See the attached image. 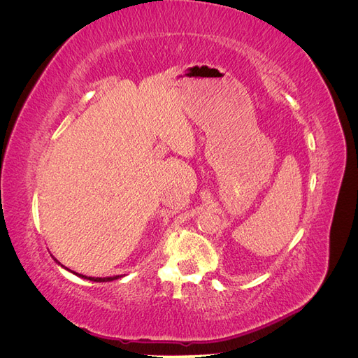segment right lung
<instances>
[{
  "label": "right lung",
  "mask_w": 358,
  "mask_h": 358,
  "mask_svg": "<svg viewBox=\"0 0 358 358\" xmlns=\"http://www.w3.org/2000/svg\"><path fill=\"white\" fill-rule=\"evenodd\" d=\"M52 258L55 259V263L58 264V266H61L62 268H66L67 272H70V273H73V275H76V276H79V278H82V279H88V280H92V282H110V280H115V279H119V278H122L124 275H116V276H106V278H94V276H85V275H82V273H76V272H73V270H70V268H67L66 266H62L58 259L52 255Z\"/></svg>",
  "instance_id": "obj_1"
}]
</instances>
